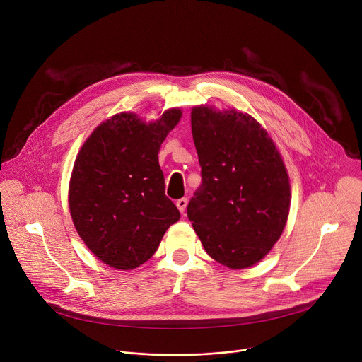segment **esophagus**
Instances as JSON below:
<instances>
[{
  "label": "esophagus",
  "instance_id": "34e87169",
  "mask_svg": "<svg viewBox=\"0 0 362 362\" xmlns=\"http://www.w3.org/2000/svg\"><path fill=\"white\" fill-rule=\"evenodd\" d=\"M176 206H177V209L180 211V214H183L185 209H186V206H187V199L182 197V199L176 200Z\"/></svg>",
  "mask_w": 362,
  "mask_h": 362
}]
</instances>
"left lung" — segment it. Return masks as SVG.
I'll list each match as a JSON object with an SVG mask.
<instances>
[{
    "mask_svg": "<svg viewBox=\"0 0 362 362\" xmlns=\"http://www.w3.org/2000/svg\"><path fill=\"white\" fill-rule=\"evenodd\" d=\"M202 183L187 218L204 250L228 268L259 262L279 239L289 214V179L272 139L236 110H192Z\"/></svg>",
    "mask_w": 362,
    "mask_h": 362,
    "instance_id": "8db88e82",
    "label": "left lung"
}]
</instances>
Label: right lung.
<instances>
[{
    "label": "right lung",
    "mask_w": 362,
    "mask_h": 362,
    "mask_svg": "<svg viewBox=\"0 0 362 362\" xmlns=\"http://www.w3.org/2000/svg\"><path fill=\"white\" fill-rule=\"evenodd\" d=\"M182 112L146 124L122 113L101 123L83 144L70 180V214L87 247L116 269H134L156 252L180 219L165 194L158 153Z\"/></svg>",
    "instance_id": "right-lung-1"
}]
</instances>
